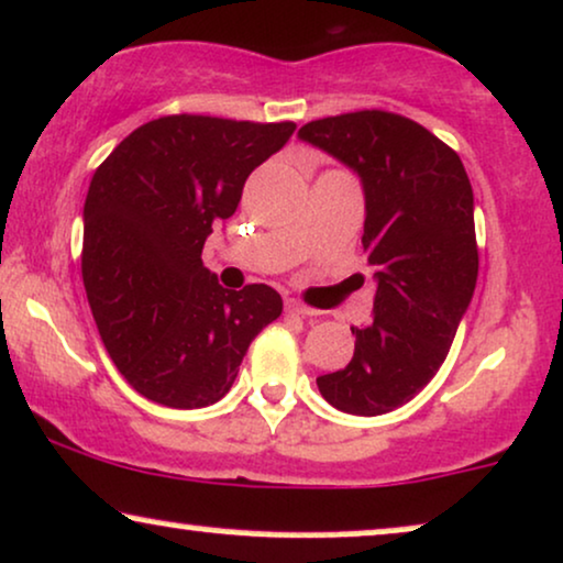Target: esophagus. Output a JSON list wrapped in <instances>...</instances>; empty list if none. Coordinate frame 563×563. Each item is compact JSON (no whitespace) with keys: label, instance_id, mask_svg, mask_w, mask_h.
<instances>
[{"label":"esophagus","instance_id":"esophagus-1","mask_svg":"<svg viewBox=\"0 0 563 563\" xmlns=\"http://www.w3.org/2000/svg\"><path fill=\"white\" fill-rule=\"evenodd\" d=\"M286 311H288V314H301V317H314L317 314L314 309L307 307V303H301L299 299H288L286 301Z\"/></svg>","mask_w":563,"mask_h":563}]
</instances>
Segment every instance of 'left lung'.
<instances>
[{"mask_svg":"<svg viewBox=\"0 0 563 563\" xmlns=\"http://www.w3.org/2000/svg\"><path fill=\"white\" fill-rule=\"evenodd\" d=\"M299 139L362 180V246L377 286L372 320L351 328L354 356L317 388L346 415H388L435 377L470 309L479 267L472 183L451 146L396 112L311 120Z\"/></svg>","mask_w":563,"mask_h":563,"instance_id":"1","label":"left lung"}]
</instances>
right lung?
<instances>
[{
    "instance_id": "1",
    "label": "right lung",
    "mask_w": 563,
    "mask_h": 563,
    "mask_svg": "<svg viewBox=\"0 0 563 563\" xmlns=\"http://www.w3.org/2000/svg\"><path fill=\"white\" fill-rule=\"evenodd\" d=\"M294 123L167 114L135 128L93 173L84 207V286L120 375L148 401L199 409L230 390L249 343L283 299L228 290L201 262L207 235Z\"/></svg>"
}]
</instances>
